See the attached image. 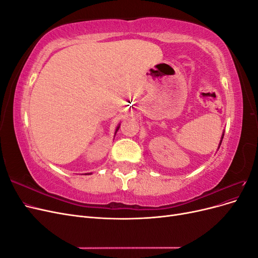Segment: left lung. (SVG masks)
Masks as SVG:
<instances>
[{
    "mask_svg": "<svg viewBox=\"0 0 258 258\" xmlns=\"http://www.w3.org/2000/svg\"><path fill=\"white\" fill-rule=\"evenodd\" d=\"M223 137H224V135H223ZM223 137H222V140H223ZM222 140H221V143H222ZM221 143H220V145H221Z\"/></svg>",
    "mask_w": 258,
    "mask_h": 258,
    "instance_id": "left-lung-1",
    "label": "left lung"
}]
</instances>
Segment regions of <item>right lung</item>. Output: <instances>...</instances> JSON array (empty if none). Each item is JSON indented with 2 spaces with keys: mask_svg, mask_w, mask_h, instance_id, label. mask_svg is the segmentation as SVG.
<instances>
[{
  "mask_svg": "<svg viewBox=\"0 0 258 258\" xmlns=\"http://www.w3.org/2000/svg\"><path fill=\"white\" fill-rule=\"evenodd\" d=\"M118 128H119V126L118 127H117V129H116V132H117V130H118ZM91 174V173H90Z\"/></svg>",
  "mask_w": 258,
  "mask_h": 258,
  "instance_id": "1",
  "label": "right lung"
}]
</instances>
